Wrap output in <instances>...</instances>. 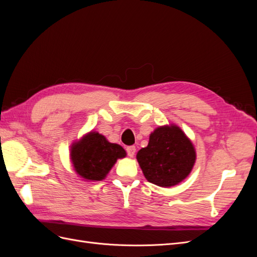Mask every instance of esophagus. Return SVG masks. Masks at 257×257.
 <instances>
[{"label": "esophagus", "instance_id": "esophagus-1", "mask_svg": "<svg viewBox=\"0 0 257 257\" xmlns=\"http://www.w3.org/2000/svg\"><path fill=\"white\" fill-rule=\"evenodd\" d=\"M126 152H127V155H128L130 158H133L135 152H136L135 146H130V147H127V148H126Z\"/></svg>", "mask_w": 257, "mask_h": 257}]
</instances>
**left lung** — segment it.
<instances>
[{
    "label": "left lung",
    "mask_w": 257,
    "mask_h": 257,
    "mask_svg": "<svg viewBox=\"0 0 257 257\" xmlns=\"http://www.w3.org/2000/svg\"><path fill=\"white\" fill-rule=\"evenodd\" d=\"M136 159L148 181L170 188L190 175L196 152L183 131L170 124L153 131L149 144L137 152Z\"/></svg>",
    "instance_id": "1"
}]
</instances>
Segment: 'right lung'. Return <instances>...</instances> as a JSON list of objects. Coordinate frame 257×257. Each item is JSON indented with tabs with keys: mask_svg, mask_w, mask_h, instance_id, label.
<instances>
[{
	"mask_svg": "<svg viewBox=\"0 0 257 257\" xmlns=\"http://www.w3.org/2000/svg\"><path fill=\"white\" fill-rule=\"evenodd\" d=\"M126 157L120 145L111 144L97 132H90L71 147V160L75 172L87 181L106 178L118 159Z\"/></svg>",
	"mask_w": 257,
	"mask_h": 257,
	"instance_id": "right-lung-1",
	"label": "right lung"
}]
</instances>
